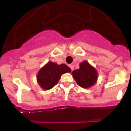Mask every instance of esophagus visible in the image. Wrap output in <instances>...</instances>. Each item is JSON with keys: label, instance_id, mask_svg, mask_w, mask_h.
Here are the masks:
<instances>
[{"label": "esophagus", "instance_id": "esophagus-1", "mask_svg": "<svg viewBox=\"0 0 131 131\" xmlns=\"http://www.w3.org/2000/svg\"><path fill=\"white\" fill-rule=\"evenodd\" d=\"M69 67H70V68H71V70L73 71V69H74V67H73V64H70Z\"/></svg>", "mask_w": 131, "mask_h": 131}]
</instances>
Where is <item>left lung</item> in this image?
Wrapping results in <instances>:
<instances>
[{"label":"left lung","instance_id":"1","mask_svg":"<svg viewBox=\"0 0 131 131\" xmlns=\"http://www.w3.org/2000/svg\"><path fill=\"white\" fill-rule=\"evenodd\" d=\"M74 79L79 86L89 88L96 84L97 79V72L87 61L80 63V68L72 72Z\"/></svg>","mask_w":131,"mask_h":131}]
</instances>
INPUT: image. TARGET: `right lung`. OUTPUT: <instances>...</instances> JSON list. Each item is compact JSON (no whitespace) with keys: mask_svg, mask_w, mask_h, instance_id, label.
I'll return each instance as SVG.
<instances>
[{"mask_svg":"<svg viewBox=\"0 0 131 131\" xmlns=\"http://www.w3.org/2000/svg\"><path fill=\"white\" fill-rule=\"evenodd\" d=\"M70 72L71 69L66 64H58L49 61L39 70L38 84L44 90H49L58 84L61 75Z\"/></svg>","mask_w":131,"mask_h":131,"instance_id":"1","label":"right lung"}]
</instances>
